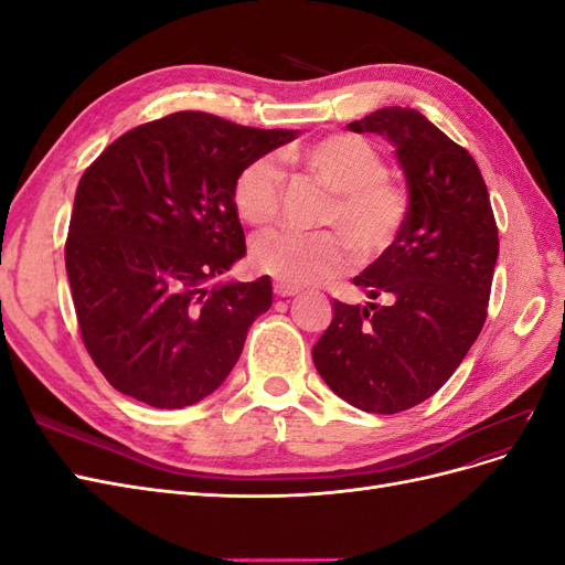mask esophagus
<instances>
[{
    "label": "esophagus",
    "instance_id": "1",
    "mask_svg": "<svg viewBox=\"0 0 565 565\" xmlns=\"http://www.w3.org/2000/svg\"><path fill=\"white\" fill-rule=\"evenodd\" d=\"M273 289H276V295L278 297H295V295H299L301 292V287H297V285H287V282H276L273 285Z\"/></svg>",
    "mask_w": 565,
    "mask_h": 565
}]
</instances>
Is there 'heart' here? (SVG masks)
<instances>
[{
	"label": "heart",
	"instance_id": "obj_1",
	"mask_svg": "<svg viewBox=\"0 0 565 565\" xmlns=\"http://www.w3.org/2000/svg\"><path fill=\"white\" fill-rule=\"evenodd\" d=\"M306 172L337 193L322 224L340 231H270L254 237L252 259L268 276L287 285H313L351 266V247L361 256L384 252L407 216V191L386 174L382 152L363 136L330 134L289 152ZM287 177L273 156L249 160L233 185L237 214L252 226H268L280 216Z\"/></svg>",
	"mask_w": 565,
	"mask_h": 565
}]
</instances>
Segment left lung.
Instances as JSON below:
<instances>
[{
  "mask_svg": "<svg viewBox=\"0 0 565 565\" xmlns=\"http://www.w3.org/2000/svg\"><path fill=\"white\" fill-rule=\"evenodd\" d=\"M349 129L396 146L409 204L396 241L353 278L380 301L334 299L311 353L339 398L396 415L431 398L481 334L500 237L476 160L422 113L391 106Z\"/></svg>",
  "mask_w": 565,
  "mask_h": 565,
  "instance_id": "obj_1",
  "label": "left lung"
}]
</instances>
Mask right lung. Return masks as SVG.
I'll return each mask as SVG.
<instances>
[{
	"instance_id": "obj_1",
	"label": "right lung",
	"mask_w": 565,
	"mask_h": 565,
	"mask_svg": "<svg viewBox=\"0 0 565 565\" xmlns=\"http://www.w3.org/2000/svg\"><path fill=\"white\" fill-rule=\"evenodd\" d=\"M295 136L181 110L129 129L82 174L65 270L84 347L119 393L177 409L228 377L273 301L268 276L207 285L247 249L233 185Z\"/></svg>"
}]
</instances>
